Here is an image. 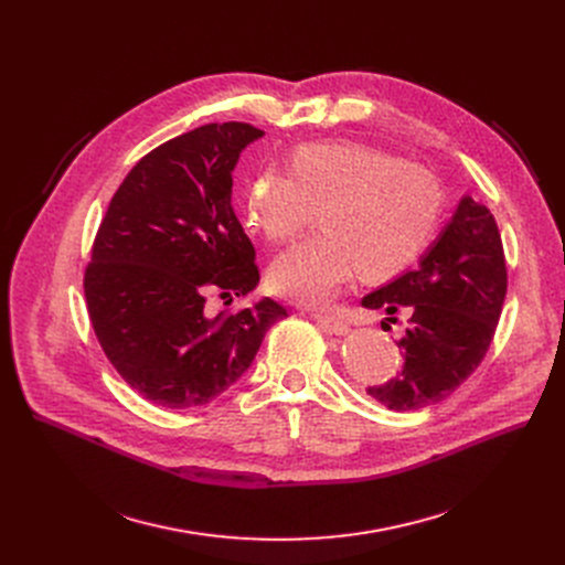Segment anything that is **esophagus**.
I'll return each mask as SVG.
<instances>
[{
    "instance_id": "1",
    "label": "esophagus",
    "mask_w": 565,
    "mask_h": 565,
    "mask_svg": "<svg viewBox=\"0 0 565 565\" xmlns=\"http://www.w3.org/2000/svg\"><path fill=\"white\" fill-rule=\"evenodd\" d=\"M313 320L320 324L322 330H328V332H332V334H345L350 328H348V322L345 320H341V318H337V316H328V313H313Z\"/></svg>"
}]
</instances>
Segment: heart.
<instances>
[{"instance_id": "1", "label": "heart", "mask_w": 565, "mask_h": 565, "mask_svg": "<svg viewBox=\"0 0 565 565\" xmlns=\"http://www.w3.org/2000/svg\"><path fill=\"white\" fill-rule=\"evenodd\" d=\"M290 175L265 169L247 194V220L270 243L300 235L316 211L322 231L270 265V286L302 305H324L362 273L382 279L422 254L437 224V175L382 148L324 141L295 148Z\"/></svg>"}]
</instances>
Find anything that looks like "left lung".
I'll list each match as a JSON object with an SVG mask.
<instances>
[{
  "label": "left lung",
  "mask_w": 565,
  "mask_h": 565,
  "mask_svg": "<svg viewBox=\"0 0 565 565\" xmlns=\"http://www.w3.org/2000/svg\"><path fill=\"white\" fill-rule=\"evenodd\" d=\"M507 281L497 222L483 203L465 194L419 265L362 298V307L390 316L384 320L407 316L398 341L403 369L387 384L369 387V396L409 412L454 394L486 358Z\"/></svg>",
  "instance_id": "left-lung-1"
}]
</instances>
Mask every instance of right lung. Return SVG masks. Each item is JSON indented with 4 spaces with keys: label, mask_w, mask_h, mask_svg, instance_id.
<instances>
[{
    "label": "right lung",
    "mask_w": 565,
    "mask_h": 565,
    "mask_svg": "<svg viewBox=\"0 0 565 565\" xmlns=\"http://www.w3.org/2000/svg\"><path fill=\"white\" fill-rule=\"evenodd\" d=\"M263 135L228 121L164 141L132 167L100 222L84 273L88 318L118 375L160 407L224 394L288 316L270 298L205 311L211 292L243 298L258 284L231 188L237 158Z\"/></svg>",
    "instance_id": "1"
}]
</instances>
